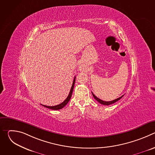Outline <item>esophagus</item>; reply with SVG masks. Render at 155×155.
Wrapping results in <instances>:
<instances>
[{
  "instance_id": "1",
  "label": "esophagus",
  "mask_w": 155,
  "mask_h": 155,
  "mask_svg": "<svg viewBox=\"0 0 155 155\" xmlns=\"http://www.w3.org/2000/svg\"><path fill=\"white\" fill-rule=\"evenodd\" d=\"M78 69H79V71H83V69H84V68L83 67V65H82V64H79V65H78Z\"/></svg>"
}]
</instances>
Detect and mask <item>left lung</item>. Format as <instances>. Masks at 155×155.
Returning <instances> with one entry per match:
<instances>
[{
  "label": "left lung",
  "instance_id": "1",
  "mask_svg": "<svg viewBox=\"0 0 155 155\" xmlns=\"http://www.w3.org/2000/svg\"><path fill=\"white\" fill-rule=\"evenodd\" d=\"M91 93H92V92H91ZM92 94H93L94 98L97 101H98L100 104H102V105H111V104H114L115 102H117L118 101H119L120 99H121L123 97V96H124V95H123L122 96H121V97H118V98H117V99H115V100H113V101H102V100L99 99L98 97H97L93 93H92Z\"/></svg>",
  "mask_w": 155,
  "mask_h": 155
}]
</instances>
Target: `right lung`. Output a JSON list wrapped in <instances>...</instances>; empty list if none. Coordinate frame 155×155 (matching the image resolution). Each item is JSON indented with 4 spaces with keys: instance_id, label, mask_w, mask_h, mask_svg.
I'll return each mask as SVG.
<instances>
[{
    "instance_id": "add662e5",
    "label": "right lung",
    "mask_w": 155,
    "mask_h": 155,
    "mask_svg": "<svg viewBox=\"0 0 155 155\" xmlns=\"http://www.w3.org/2000/svg\"><path fill=\"white\" fill-rule=\"evenodd\" d=\"M75 77H74V81H73V83H72V87H71V91H70V93L68 96V97L66 98L65 99L64 101H63L61 104H59V105H54V106H47V105H42L43 107H47L48 108H50V109H51V110H59V109H61L63 107H64V106H65V105L67 104L69 101H70L71 97H72V92H73V90H74V84H75Z\"/></svg>"
}]
</instances>
